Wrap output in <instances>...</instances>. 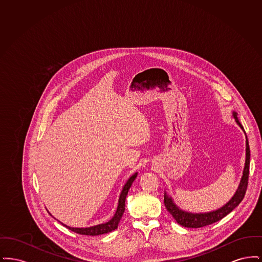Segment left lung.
Masks as SVG:
<instances>
[{"mask_svg":"<svg viewBox=\"0 0 262 262\" xmlns=\"http://www.w3.org/2000/svg\"><path fill=\"white\" fill-rule=\"evenodd\" d=\"M234 118L243 129L244 126L239 123L237 119V114L233 112ZM249 159H250V150H249V140L247 137V156H246V165L244 169V174L239 184V187L237 188L236 194L233 196V199L230 200L222 208L216 210V211L209 212V213H202V214H193L188 212L183 211L179 209L173 202L171 198L164 194V204L169 213L174 217V220L178 222V224L182 225L187 228H201L207 225L213 224L222 218H224L226 215H228L231 211H233L237 205L241 203V201L244 200L248 184H249Z\"/></svg>","mask_w":262,"mask_h":262,"instance_id":"8db88e82","label":"left lung"}]
</instances>
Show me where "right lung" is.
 <instances>
[{"label":"right lung","mask_w":262,"mask_h":262,"mask_svg":"<svg viewBox=\"0 0 262 262\" xmlns=\"http://www.w3.org/2000/svg\"><path fill=\"white\" fill-rule=\"evenodd\" d=\"M137 173L135 174H133L126 182V184L125 185V187L122 190V193L120 195V200H119V204H118V208H117V211L115 213L114 217L112 219L105 223V224L97 225V226H93V227H89V228H71L69 226H66L63 225L66 228L70 229L71 231L75 232L76 234H79V235H85V236H98V235H102V234H107L109 232H112L115 229L118 228V225L119 222L124 214L125 211V198H126V194H127V191L129 189V187L132 186V184L134 183V181L136 180L137 178Z\"/></svg>","instance_id":"obj_1"}]
</instances>
